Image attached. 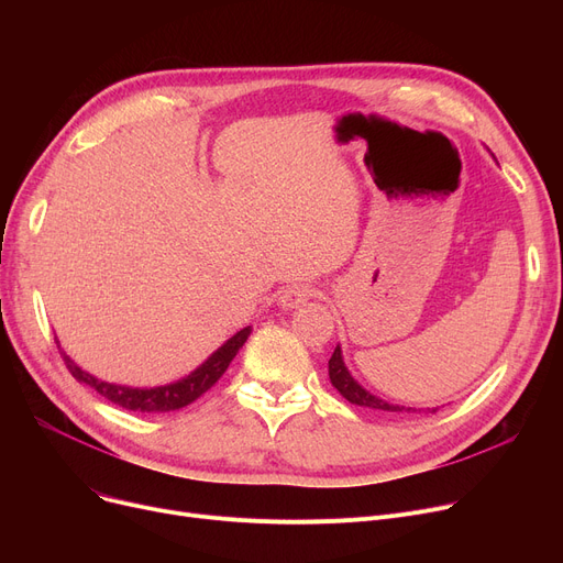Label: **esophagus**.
<instances>
[{
    "instance_id": "1",
    "label": "esophagus",
    "mask_w": 563,
    "mask_h": 563,
    "mask_svg": "<svg viewBox=\"0 0 563 563\" xmlns=\"http://www.w3.org/2000/svg\"><path fill=\"white\" fill-rule=\"evenodd\" d=\"M312 287L310 285H287L283 291H280V297H278V303H280V308L283 310H294V308H299V306H303L310 297H312Z\"/></svg>"
}]
</instances>
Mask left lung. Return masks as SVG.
I'll return each instance as SVG.
<instances>
[{
    "label": "left lung",
    "mask_w": 563,
    "mask_h": 563,
    "mask_svg": "<svg viewBox=\"0 0 563 563\" xmlns=\"http://www.w3.org/2000/svg\"><path fill=\"white\" fill-rule=\"evenodd\" d=\"M329 376H331L333 388H335L346 401H351V404L363 406V408H374V410H386V412H404V410H406V412H418L416 408L395 406V404H388V401H383L380 397L367 393V390L361 386V383L349 374V369H346V365H344V361H342V349H340V344L335 346L333 356H331V361H329ZM429 410L435 412L438 408H429Z\"/></svg>",
    "instance_id": "8db88e82"
}]
</instances>
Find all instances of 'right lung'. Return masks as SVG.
<instances>
[{
  "label": "right lung",
  "mask_w": 563,
  "mask_h": 563,
  "mask_svg": "<svg viewBox=\"0 0 563 563\" xmlns=\"http://www.w3.org/2000/svg\"><path fill=\"white\" fill-rule=\"evenodd\" d=\"M249 335H251V327L242 329L240 333H234L223 346H219L212 356L207 358L198 369H194L189 376H185L183 380L168 383V386H159V388H130V386H115V383L100 380L93 374L84 372L70 356H66V351L62 349V344H58V340H56V346H58V351H62L68 372L79 383H84V386L93 388L98 395H102L111 404L123 406L134 412H168V410L189 406L200 395L210 390L214 383L223 376V372L236 356V351L244 346Z\"/></svg>",
  "instance_id": "obj_1"
}]
</instances>
